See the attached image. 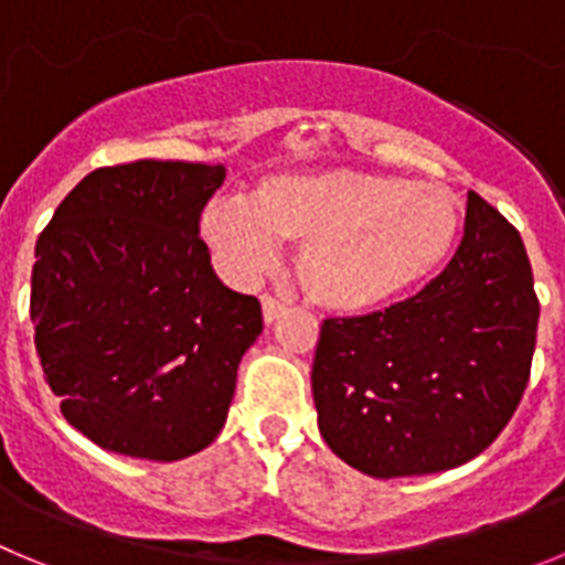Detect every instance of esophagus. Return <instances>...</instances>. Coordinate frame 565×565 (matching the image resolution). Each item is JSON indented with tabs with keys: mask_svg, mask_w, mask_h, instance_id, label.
<instances>
[{
	"mask_svg": "<svg viewBox=\"0 0 565 565\" xmlns=\"http://www.w3.org/2000/svg\"><path fill=\"white\" fill-rule=\"evenodd\" d=\"M259 306H263V319H266V326H271L274 319L282 313V308H286L279 299H274L271 294H263V297H259Z\"/></svg>",
	"mask_w": 565,
	"mask_h": 565,
	"instance_id": "34e87169",
	"label": "esophagus"
}]
</instances>
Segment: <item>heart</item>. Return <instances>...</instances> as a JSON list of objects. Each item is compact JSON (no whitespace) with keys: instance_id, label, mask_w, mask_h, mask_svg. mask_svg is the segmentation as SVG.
<instances>
[{"instance_id":"b5f03b06","label":"heart","mask_w":565,"mask_h":565,"mask_svg":"<svg viewBox=\"0 0 565 565\" xmlns=\"http://www.w3.org/2000/svg\"><path fill=\"white\" fill-rule=\"evenodd\" d=\"M201 228L228 271L243 279L277 263L279 239L299 243L302 291L328 311L367 313L444 266L461 212L438 183L313 169L263 178L252 198L209 203Z\"/></svg>"}]
</instances>
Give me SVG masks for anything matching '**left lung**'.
Listing matches in <instances>:
<instances>
[{"instance_id":"left-lung-1","label":"left lung","mask_w":565,"mask_h":565,"mask_svg":"<svg viewBox=\"0 0 565 565\" xmlns=\"http://www.w3.org/2000/svg\"><path fill=\"white\" fill-rule=\"evenodd\" d=\"M537 317L521 234L469 192L461 246L416 297L322 322L311 371L319 433L371 478L461 467L518 411Z\"/></svg>"}]
</instances>
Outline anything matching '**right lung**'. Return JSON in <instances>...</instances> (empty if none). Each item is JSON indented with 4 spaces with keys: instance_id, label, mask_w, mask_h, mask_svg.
I'll return each mask as SVG.
<instances>
[{
    "instance_id": "1",
    "label": "right lung",
    "mask_w": 565,
    "mask_h": 565,
    "mask_svg": "<svg viewBox=\"0 0 565 565\" xmlns=\"http://www.w3.org/2000/svg\"><path fill=\"white\" fill-rule=\"evenodd\" d=\"M223 178L221 163L96 169L39 234V362L62 416L104 450L181 461L226 424L263 311L223 286L201 239Z\"/></svg>"
}]
</instances>
